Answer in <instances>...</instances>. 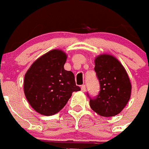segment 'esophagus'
Returning <instances> with one entry per match:
<instances>
[{"label":"esophagus","mask_w":149,"mask_h":149,"mask_svg":"<svg viewBox=\"0 0 149 149\" xmlns=\"http://www.w3.org/2000/svg\"><path fill=\"white\" fill-rule=\"evenodd\" d=\"M81 91H82V92H85V91H86V85H84V84L81 85Z\"/></svg>","instance_id":"esophagus-1"}]
</instances>
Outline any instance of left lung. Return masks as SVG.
<instances>
[{"label": "left lung", "mask_w": 149, "mask_h": 149, "mask_svg": "<svg viewBox=\"0 0 149 149\" xmlns=\"http://www.w3.org/2000/svg\"><path fill=\"white\" fill-rule=\"evenodd\" d=\"M100 91L90 98V108L103 117L117 115L127 104L131 95V83L125 68L115 57L102 54L95 59V68Z\"/></svg>", "instance_id": "obj_1"}]
</instances>
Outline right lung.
<instances>
[{
  "label": "right lung",
  "instance_id": "add662e5",
  "mask_svg": "<svg viewBox=\"0 0 149 149\" xmlns=\"http://www.w3.org/2000/svg\"><path fill=\"white\" fill-rule=\"evenodd\" d=\"M67 55L53 49L41 56L25 74L24 93L37 112L53 115L66 105L72 93L81 90L72 72L64 69Z\"/></svg>",
  "mask_w": 149,
  "mask_h": 149
}]
</instances>
